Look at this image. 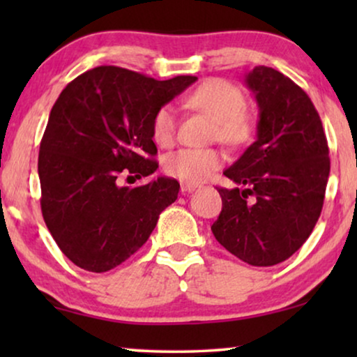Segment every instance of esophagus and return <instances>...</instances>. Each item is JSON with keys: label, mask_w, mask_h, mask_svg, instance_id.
<instances>
[{"label": "esophagus", "mask_w": 357, "mask_h": 357, "mask_svg": "<svg viewBox=\"0 0 357 357\" xmlns=\"http://www.w3.org/2000/svg\"><path fill=\"white\" fill-rule=\"evenodd\" d=\"M199 188L198 183H190V182H183L182 183V193H190V192H195V190Z\"/></svg>", "instance_id": "obj_1"}]
</instances>
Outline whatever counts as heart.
<instances>
[{
	"label": "heart",
	"instance_id": "obj_1",
	"mask_svg": "<svg viewBox=\"0 0 357 357\" xmlns=\"http://www.w3.org/2000/svg\"><path fill=\"white\" fill-rule=\"evenodd\" d=\"M193 110L208 114L216 120L214 138L229 146H241L250 138L253 125L247 115L245 94L226 79H208L188 96ZM177 136V112L164 105L153 119V138L162 148L174 144ZM224 154L214 148H182L165 158L167 174L183 182L199 183L222 167Z\"/></svg>",
	"mask_w": 357,
	"mask_h": 357
}]
</instances>
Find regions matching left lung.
<instances>
[{
  "mask_svg": "<svg viewBox=\"0 0 357 357\" xmlns=\"http://www.w3.org/2000/svg\"><path fill=\"white\" fill-rule=\"evenodd\" d=\"M245 84L258 105L257 139L224 175L216 241L252 266H273L302 247L324 206L328 144L309 96L282 73L255 66ZM243 186V189H238Z\"/></svg>",
  "mask_w": 357,
  "mask_h": 357,
  "instance_id": "left-lung-1",
  "label": "left lung"
}]
</instances>
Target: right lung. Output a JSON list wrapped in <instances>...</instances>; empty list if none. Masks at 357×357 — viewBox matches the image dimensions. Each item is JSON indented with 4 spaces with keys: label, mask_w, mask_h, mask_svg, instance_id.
Returning <instances> with one entry per match:
<instances>
[{
    "label": "right lung",
    "mask_w": 357,
    "mask_h": 357,
    "mask_svg": "<svg viewBox=\"0 0 357 357\" xmlns=\"http://www.w3.org/2000/svg\"><path fill=\"white\" fill-rule=\"evenodd\" d=\"M198 77L158 81L97 66L61 91L38 153L42 214L60 250L86 271L104 273L143 247L159 214L177 199V180L120 187L121 174L158 170L153 119Z\"/></svg>",
    "instance_id": "obj_1"
}]
</instances>
